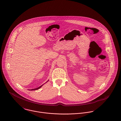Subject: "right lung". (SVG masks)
I'll return each mask as SVG.
<instances>
[{
    "label": "right lung",
    "instance_id": "add662e5",
    "mask_svg": "<svg viewBox=\"0 0 121 121\" xmlns=\"http://www.w3.org/2000/svg\"><path fill=\"white\" fill-rule=\"evenodd\" d=\"M42 85H41V86H39V87H37V88H34V89H31V90H37V89H39V88H40V87L42 86ZM30 90H31V89H30Z\"/></svg>",
    "mask_w": 121,
    "mask_h": 121
}]
</instances>
